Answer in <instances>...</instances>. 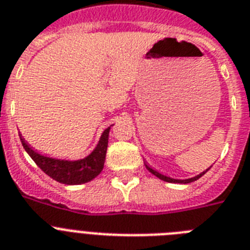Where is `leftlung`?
I'll list each match as a JSON object with an SVG mask.
<instances>
[{
    "instance_id": "1",
    "label": "left lung",
    "mask_w": 250,
    "mask_h": 250,
    "mask_svg": "<svg viewBox=\"0 0 250 250\" xmlns=\"http://www.w3.org/2000/svg\"><path fill=\"white\" fill-rule=\"evenodd\" d=\"M144 164H145V167H146V169H147V170L150 171L151 174H154L155 177L159 178V179L164 180V182H167V183H180V184H188V183H192V182H194V180L200 179V178L202 177V175H205V174H206L207 171H208L209 169H211V167H212V165H211V167H209L208 169H206V170H203L202 173H200V174H198V175H196V177L187 178V179H177V178L167 177V175H165V174H163V173H160V171H157V170H155V169H152V167H151L150 165H148L147 161H144Z\"/></svg>"
}]
</instances>
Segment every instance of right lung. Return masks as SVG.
Returning a JSON list of instances; mask_svg holds the SVG:
<instances>
[{"mask_svg": "<svg viewBox=\"0 0 250 250\" xmlns=\"http://www.w3.org/2000/svg\"><path fill=\"white\" fill-rule=\"evenodd\" d=\"M110 127L104 129L95 148L87 156L79 159V160L57 159V157H50L41 154L25 141V138L22 137L20 132H19V136H20V141H21L25 151L44 173L60 183L77 186V184L87 183L90 180L95 179L102 173L103 167H104V161H105L106 148H108Z\"/></svg>", "mask_w": 250, "mask_h": 250, "instance_id": "1", "label": "right lung"}]
</instances>
